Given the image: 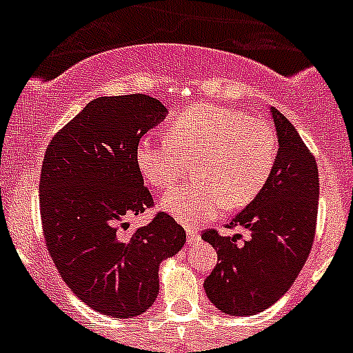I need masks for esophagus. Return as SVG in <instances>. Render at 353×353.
I'll list each match as a JSON object with an SVG mask.
<instances>
[{
    "mask_svg": "<svg viewBox=\"0 0 353 353\" xmlns=\"http://www.w3.org/2000/svg\"><path fill=\"white\" fill-rule=\"evenodd\" d=\"M199 240V232L196 228H187V242L191 245H194Z\"/></svg>",
    "mask_w": 353,
    "mask_h": 353,
    "instance_id": "esophagus-1",
    "label": "esophagus"
}]
</instances>
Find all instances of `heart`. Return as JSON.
Masks as SVG:
<instances>
[{"instance_id":"b5f03b06","label":"heart","mask_w":353,"mask_h":353,"mask_svg":"<svg viewBox=\"0 0 353 353\" xmlns=\"http://www.w3.org/2000/svg\"><path fill=\"white\" fill-rule=\"evenodd\" d=\"M168 138L146 136L136 146L143 179L166 191L196 162L199 182L176 187L161 208L185 226L214 219L224 207L242 208L269 182L277 157L272 127L244 111L214 104L192 105L171 125Z\"/></svg>"}]
</instances>
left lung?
<instances>
[{"label": "left lung", "instance_id": "1", "mask_svg": "<svg viewBox=\"0 0 353 353\" xmlns=\"http://www.w3.org/2000/svg\"><path fill=\"white\" fill-rule=\"evenodd\" d=\"M277 132L276 164L269 182L228 228L242 235L221 236L207 230L201 239L217 251L205 279V293L219 311L233 316L261 313L288 292L313 245L318 214V168L313 154L288 118L270 108Z\"/></svg>", "mask_w": 353, "mask_h": 353}]
</instances>
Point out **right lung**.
Segmentation results:
<instances>
[{
	"label": "right lung",
	"instance_id": "obj_1",
	"mask_svg": "<svg viewBox=\"0 0 353 353\" xmlns=\"http://www.w3.org/2000/svg\"><path fill=\"white\" fill-rule=\"evenodd\" d=\"M150 95L99 97L56 134L40 171V217L56 269L97 313L130 318L159 293V265L185 244V232L159 212L130 232L134 215L154 205L136 162L139 139L166 118Z\"/></svg>",
	"mask_w": 353,
	"mask_h": 353
}]
</instances>
